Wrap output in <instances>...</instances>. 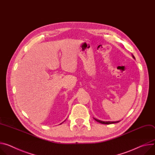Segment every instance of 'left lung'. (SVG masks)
<instances>
[{
	"instance_id": "8db88e82",
	"label": "left lung",
	"mask_w": 155,
	"mask_h": 155,
	"mask_svg": "<svg viewBox=\"0 0 155 155\" xmlns=\"http://www.w3.org/2000/svg\"><path fill=\"white\" fill-rule=\"evenodd\" d=\"M132 57L135 59V57L134 56L132 55ZM94 119L96 121L101 123V124H114V123H119L120 121H101V120H99V119H97L96 118H94Z\"/></svg>"
}]
</instances>
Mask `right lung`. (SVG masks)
<instances>
[{"label": "right lung", "mask_w": 155, "mask_h": 155, "mask_svg": "<svg viewBox=\"0 0 155 155\" xmlns=\"http://www.w3.org/2000/svg\"><path fill=\"white\" fill-rule=\"evenodd\" d=\"M61 124H62V123H61Z\"/></svg>", "instance_id": "obj_1"}]
</instances>
